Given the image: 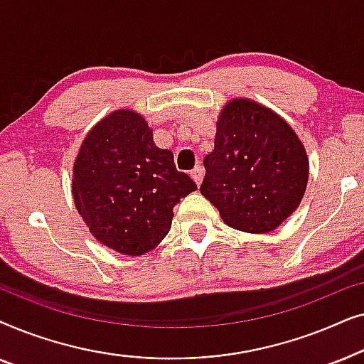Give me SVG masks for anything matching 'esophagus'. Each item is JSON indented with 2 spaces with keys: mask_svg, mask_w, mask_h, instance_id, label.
Masks as SVG:
<instances>
[{
  "mask_svg": "<svg viewBox=\"0 0 364 364\" xmlns=\"http://www.w3.org/2000/svg\"><path fill=\"white\" fill-rule=\"evenodd\" d=\"M191 177L193 178V182H196L197 186H200L202 178H203V167H202V166L193 167V171L191 172Z\"/></svg>",
  "mask_w": 364,
  "mask_h": 364,
  "instance_id": "34e87169",
  "label": "esophagus"
}]
</instances>
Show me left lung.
<instances>
[{"instance_id":"left-lung-1","label":"left lung","mask_w":364,"mask_h":364,"mask_svg":"<svg viewBox=\"0 0 364 364\" xmlns=\"http://www.w3.org/2000/svg\"><path fill=\"white\" fill-rule=\"evenodd\" d=\"M200 192L228 227L268 233L305 196L310 162L282 116L248 97H233L217 119L215 147L203 159Z\"/></svg>"}]
</instances>
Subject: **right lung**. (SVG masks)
<instances>
[{
	"label": "right lung",
	"mask_w": 364,
	"mask_h": 364,
	"mask_svg": "<svg viewBox=\"0 0 364 364\" xmlns=\"http://www.w3.org/2000/svg\"><path fill=\"white\" fill-rule=\"evenodd\" d=\"M197 191L178 172L173 154L154 142L132 109L102 117L79 147L73 166L74 205L97 242L117 253L151 252L171 230L173 205Z\"/></svg>",
	"instance_id": "add662e5"
}]
</instances>
